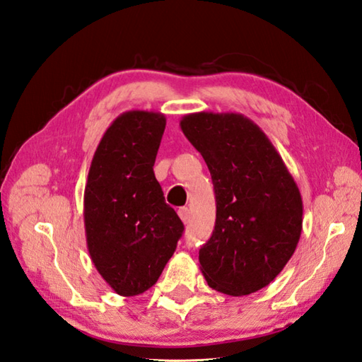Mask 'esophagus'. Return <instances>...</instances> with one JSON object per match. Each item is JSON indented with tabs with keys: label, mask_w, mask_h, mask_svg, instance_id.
<instances>
[{
	"label": "esophagus",
	"mask_w": 362,
	"mask_h": 362,
	"mask_svg": "<svg viewBox=\"0 0 362 362\" xmlns=\"http://www.w3.org/2000/svg\"><path fill=\"white\" fill-rule=\"evenodd\" d=\"M179 216H180L183 223H188L189 221V210H188V207H180L179 209Z\"/></svg>",
	"instance_id": "esophagus-1"
}]
</instances>
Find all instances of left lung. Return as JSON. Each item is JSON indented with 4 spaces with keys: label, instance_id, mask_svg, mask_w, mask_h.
Instances as JSON below:
<instances>
[{
    "label": "left lung",
    "instance_id": "8db88e82",
    "mask_svg": "<svg viewBox=\"0 0 362 362\" xmlns=\"http://www.w3.org/2000/svg\"><path fill=\"white\" fill-rule=\"evenodd\" d=\"M180 128L212 175L216 220L199 250L214 290L247 296L284 271L302 231V198L277 150L242 114H188Z\"/></svg>",
    "mask_w": 362,
    "mask_h": 362
}]
</instances>
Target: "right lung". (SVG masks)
Listing matches in <instances>:
<instances>
[{"mask_svg": "<svg viewBox=\"0 0 362 362\" xmlns=\"http://www.w3.org/2000/svg\"><path fill=\"white\" fill-rule=\"evenodd\" d=\"M164 128L160 112H123L90 164L83 193L88 253L101 277L124 298L156 284L183 233L153 173Z\"/></svg>", "mask_w": 362, "mask_h": 362, "instance_id": "add662e5", "label": "right lung"}]
</instances>
